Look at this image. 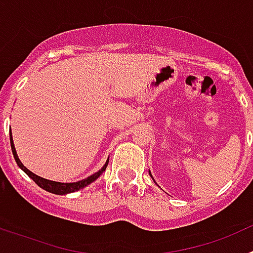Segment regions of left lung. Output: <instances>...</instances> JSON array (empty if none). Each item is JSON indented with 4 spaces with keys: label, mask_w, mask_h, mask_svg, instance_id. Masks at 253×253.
<instances>
[{
    "label": "left lung",
    "mask_w": 253,
    "mask_h": 253,
    "mask_svg": "<svg viewBox=\"0 0 253 253\" xmlns=\"http://www.w3.org/2000/svg\"><path fill=\"white\" fill-rule=\"evenodd\" d=\"M151 177H152V175H151ZM152 178H153V177H152Z\"/></svg>",
    "instance_id": "obj_1"
}]
</instances>
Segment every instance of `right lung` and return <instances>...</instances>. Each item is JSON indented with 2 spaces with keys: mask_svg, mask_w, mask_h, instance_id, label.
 Here are the masks:
<instances>
[{
  "mask_svg": "<svg viewBox=\"0 0 253 253\" xmlns=\"http://www.w3.org/2000/svg\"><path fill=\"white\" fill-rule=\"evenodd\" d=\"M10 143H11V149H12L13 158H15V161H16L17 166H19L22 171L25 172L26 175H28L31 180L34 181L38 186H40L42 189L46 190V191H49V193H51V194H57V195H66V194H69V193H75V191H78V190L84 189V187L87 186V185H90L91 182H93V181L96 180V178H99V176L101 175L105 169H106L107 163H109V160H107L106 163L104 165V167H102L100 171H97L96 173H93V175L88 176V177L84 178V180L77 181V182H66V184H64V182H57V181L46 180V178H43V177H40V176L35 175V173H33L30 169H28L25 166H24V165H22L21 161H20L19 157H17L15 146H13L12 133H11V129H10Z\"/></svg>",
  "mask_w": 253,
  "mask_h": 253,
  "instance_id": "1",
  "label": "right lung"
}]
</instances>
